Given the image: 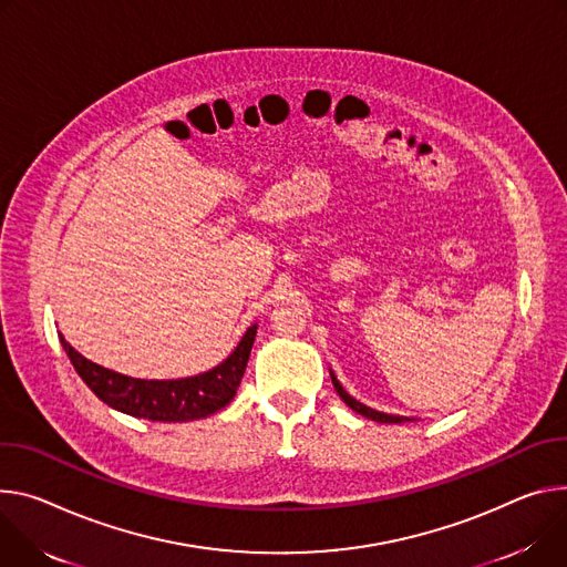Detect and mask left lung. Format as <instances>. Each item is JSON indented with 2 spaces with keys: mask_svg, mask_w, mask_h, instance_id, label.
Segmentation results:
<instances>
[{
  "mask_svg": "<svg viewBox=\"0 0 567 567\" xmlns=\"http://www.w3.org/2000/svg\"><path fill=\"white\" fill-rule=\"evenodd\" d=\"M330 375H332V384H334L337 393L341 395V400H343L352 411H357V414H362L364 419H371V421H375V423H406V421H414V419H404V416L382 414V411H375V409H371V406L362 404L359 400H354L350 393H346V389L339 384V380L334 378V373H332V371H330Z\"/></svg>",
  "mask_w": 567,
  "mask_h": 567,
  "instance_id": "left-lung-1",
  "label": "left lung"
}]
</instances>
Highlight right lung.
Returning <instances> with one entry per match:
<instances>
[{"label":"right lung","mask_w":567,"mask_h":567,"mask_svg":"<svg viewBox=\"0 0 567 567\" xmlns=\"http://www.w3.org/2000/svg\"><path fill=\"white\" fill-rule=\"evenodd\" d=\"M255 332L257 326H250L241 337L239 346L213 371L183 380L128 378L90 362V359H85L65 341V337H61V343L81 380L109 406L135 419L158 423H187L213 416L215 411L224 409L235 398L248 364Z\"/></svg>","instance_id":"add662e5"}]
</instances>
